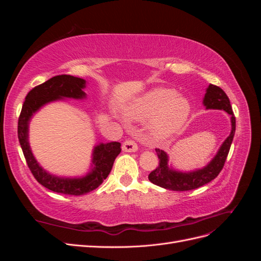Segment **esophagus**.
Masks as SVG:
<instances>
[{
  "mask_svg": "<svg viewBox=\"0 0 261 261\" xmlns=\"http://www.w3.org/2000/svg\"><path fill=\"white\" fill-rule=\"evenodd\" d=\"M123 151L125 152H136L138 150V146L134 140H125L123 143Z\"/></svg>",
  "mask_w": 261,
  "mask_h": 261,
  "instance_id": "obj_1",
  "label": "esophagus"
}]
</instances>
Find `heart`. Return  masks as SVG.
<instances>
[{"label":"heart","instance_id":"heart-1","mask_svg":"<svg viewBox=\"0 0 261 261\" xmlns=\"http://www.w3.org/2000/svg\"><path fill=\"white\" fill-rule=\"evenodd\" d=\"M188 98L170 88H154L132 99L123 108L128 121L146 122L148 136L153 141H165L183 129L192 114Z\"/></svg>","mask_w":261,"mask_h":261}]
</instances>
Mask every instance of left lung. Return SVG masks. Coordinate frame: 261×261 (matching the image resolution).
<instances>
[{
	"instance_id": "obj_1",
	"label": "left lung",
	"mask_w": 261,
	"mask_h": 261,
	"mask_svg": "<svg viewBox=\"0 0 261 261\" xmlns=\"http://www.w3.org/2000/svg\"><path fill=\"white\" fill-rule=\"evenodd\" d=\"M202 105L206 110H223L231 115L230 135L220 146L216 155L207 165L193 171L186 172L173 168L172 164L169 165V154L163 150L155 149L159 156V165L148 176L149 180L154 185L175 192L192 191L215 179L223 169L235 134V116L232 111L230 99L220 87L209 85L204 93Z\"/></svg>"
}]
</instances>
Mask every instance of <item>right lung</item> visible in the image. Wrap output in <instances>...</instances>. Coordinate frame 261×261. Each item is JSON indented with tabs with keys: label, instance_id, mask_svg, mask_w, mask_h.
Listing matches in <instances>:
<instances>
[{
	"label": "right lung",
	"instance_id": "obj_1",
	"mask_svg": "<svg viewBox=\"0 0 261 261\" xmlns=\"http://www.w3.org/2000/svg\"><path fill=\"white\" fill-rule=\"evenodd\" d=\"M87 82L70 75H59L31 89L25 98L18 120V139L28 167L35 178L52 192L80 196L99 187L112 170L115 158L121 152L117 141L93 146L88 172L81 176H60L41 167L29 144V124L34 115L44 106L66 99L84 100Z\"/></svg>",
	"mask_w": 261,
	"mask_h": 261
}]
</instances>
